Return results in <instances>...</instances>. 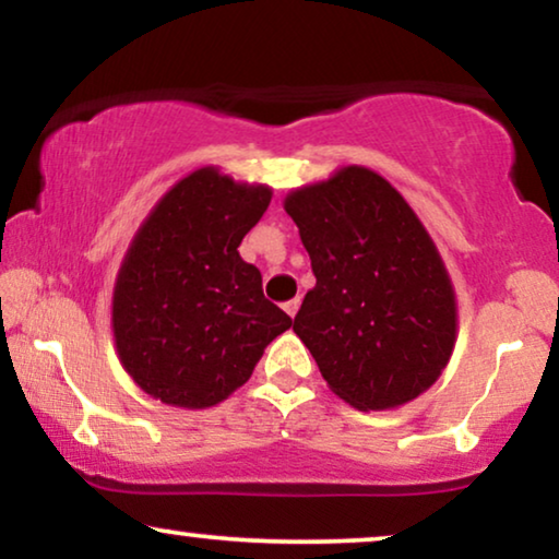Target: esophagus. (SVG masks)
Returning <instances> with one entry per match:
<instances>
[{
  "label": "esophagus",
  "mask_w": 559,
  "mask_h": 559,
  "mask_svg": "<svg viewBox=\"0 0 559 559\" xmlns=\"http://www.w3.org/2000/svg\"><path fill=\"white\" fill-rule=\"evenodd\" d=\"M297 310H300V300H297V297H295V300L285 302V312H287L289 318H295V316H297Z\"/></svg>",
  "instance_id": "obj_1"
}]
</instances>
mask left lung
I'll use <instances>...</instances> for the list:
<instances>
[{
    "label": "left lung",
    "mask_w": 559,
    "mask_h": 559,
    "mask_svg": "<svg viewBox=\"0 0 559 559\" xmlns=\"http://www.w3.org/2000/svg\"><path fill=\"white\" fill-rule=\"evenodd\" d=\"M282 205L316 274L293 331L331 392L361 412L425 394L453 356L457 300L412 205L364 165L289 190Z\"/></svg>",
    "instance_id": "8db88e82"
}]
</instances>
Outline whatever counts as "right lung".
Returning a JSON list of instances; mask_svg holds the SVG:
<instances>
[{"instance_id": "obj_1", "label": "right lung", "mask_w": 559, "mask_h": 559, "mask_svg": "<svg viewBox=\"0 0 559 559\" xmlns=\"http://www.w3.org/2000/svg\"><path fill=\"white\" fill-rule=\"evenodd\" d=\"M270 201V186L205 165L175 182L136 228L114 282L111 333L119 364L152 400L216 407L293 325L239 254Z\"/></svg>"}]
</instances>
